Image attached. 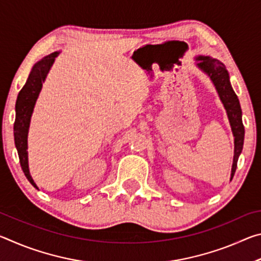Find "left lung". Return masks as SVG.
<instances>
[{"label":"left lung","mask_w":261,"mask_h":261,"mask_svg":"<svg viewBox=\"0 0 261 261\" xmlns=\"http://www.w3.org/2000/svg\"><path fill=\"white\" fill-rule=\"evenodd\" d=\"M197 65L202 71H205L211 77L212 82L218 90L220 99L227 110L229 122H230L233 137H235V154H233V162L231 168V179L237 168L238 156L243 149L244 143V125L242 122V109L240 101L229 82V74L223 63L220 61L212 59L208 56H199L196 59Z\"/></svg>","instance_id":"1"}]
</instances>
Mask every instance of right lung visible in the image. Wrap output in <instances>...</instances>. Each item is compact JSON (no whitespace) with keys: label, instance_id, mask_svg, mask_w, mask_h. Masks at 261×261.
<instances>
[{"label":"right lung","instance_id":"right-lung-1","mask_svg":"<svg viewBox=\"0 0 261 261\" xmlns=\"http://www.w3.org/2000/svg\"><path fill=\"white\" fill-rule=\"evenodd\" d=\"M56 56L57 51L51 53L50 55L43 57L41 61H39L34 65L28 78V82H26L24 87L19 92L16 102V121L14 125L15 144L17 151H18L21 169H23L26 178L30 180V183L34 188H37V185H35L34 180L30 175L28 151H26L28 149V131L34 103L37 101L39 92H40L42 87V83L45 81L47 73L49 71Z\"/></svg>","mask_w":261,"mask_h":261}]
</instances>
